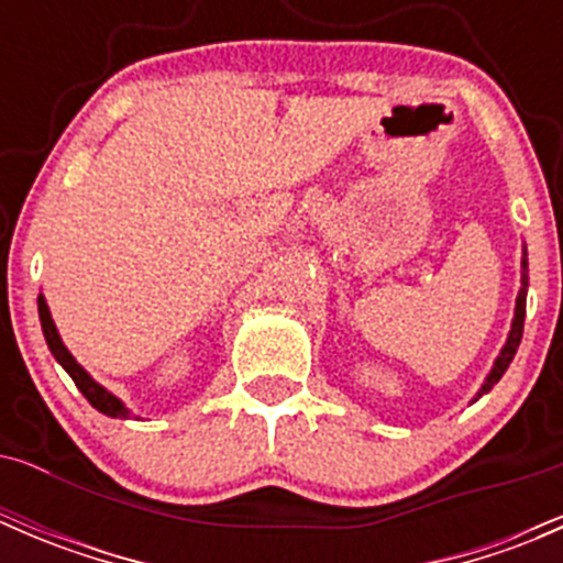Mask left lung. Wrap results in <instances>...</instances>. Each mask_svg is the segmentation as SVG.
Returning a JSON list of instances; mask_svg holds the SVG:
<instances>
[{
  "mask_svg": "<svg viewBox=\"0 0 563 563\" xmlns=\"http://www.w3.org/2000/svg\"><path fill=\"white\" fill-rule=\"evenodd\" d=\"M526 294H528V253H526V245H523V258H520V291H518V299H515L512 327H509L507 343H504V349L498 351L496 362H493L490 373H487L485 384H482V389L476 391L474 400H479L482 395H487V391H490L498 382H501V376L507 373L509 362H512L515 354H518L520 338H523V321H526ZM474 400H471V402H474Z\"/></svg>",
  "mask_w": 563,
  "mask_h": 563,
  "instance_id": "8db88e82",
  "label": "left lung"
}]
</instances>
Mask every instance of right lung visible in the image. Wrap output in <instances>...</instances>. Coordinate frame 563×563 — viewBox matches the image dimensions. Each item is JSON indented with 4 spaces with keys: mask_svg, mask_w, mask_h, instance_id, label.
I'll return each instance as SVG.
<instances>
[{
    "mask_svg": "<svg viewBox=\"0 0 563 563\" xmlns=\"http://www.w3.org/2000/svg\"><path fill=\"white\" fill-rule=\"evenodd\" d=\"M37 313H40V327H43V334H45V343H48L51 354H54V360L59 362L62 367L67 371V376L76 382V387L81 389V395L87 397L89 402H92L95 408H98L100 413H106V417H113V419H130V408L124 406L122 400H119L113 391H108L103 384L95 382L92 376H89L87 371H84L81 365L76 362V356L67 351V345L62 343L59 338V329H56L54 318H51V310H48V302H45V297L40 294L37 297Z\"/></svg>",
    "mask_w": 563,
    "mask_h": 563,
    "instance_id": "1",
    "label": "right lung"
}]
</instances>
